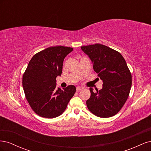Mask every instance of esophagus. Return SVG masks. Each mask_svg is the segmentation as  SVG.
<instances>
[{
	"mask_svg": "<svg viewBox=\"0 0 151 151\" xmlns=\"http://www.w3.org/2000/svg\"><path fill=\"white\" fill-rule=\"evenodd\" d=\"M82 89H83V87L78 86V87H77V88H76V90H77V91H81V90H82Z\"/></svg>",
	"mask_w": 151,
	"mask_h": 151,
	"instance_id": "obj_1",
	"label": "esophagus"
}]
</instances>
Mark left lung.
Returning a JSON list of instances; mask_svg holds the SVG:
<instances>
[{
    "instance_id": "left-lung-1",
    "label": "left lung",
    "mask_w": 151,
    "mask_h": 151,
    "mask_svg": "<svg viewBox=\"0 0 151 151\" xmlns=\"http://www.w3.org/2000/svg\"><path fill=\"white\" fill-rule=\"evenodd\" d=\"M90 58L93 69L103 81V88L94 92L86 104L89 110L101 118L113 116L122 109L129 96L132 75L124 58L118 52L96 43L81 47Z\"/></svg>"
}]
</instances>
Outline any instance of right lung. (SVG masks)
<instances>
[{
    "mask_svg": "<svg viewBox=\"0 0 151 151\" xmlns=\"http://www.w3.org/2000/svg\"><path fill=\"white\" fill-rule=\"evenodd\" d=\"M72 50L63 46L49 47L36 53L28 63L22 76V87L31 108L40 116L53 118L62 115L76 93L73 85L63 89L56 87L63 60Z\"/></svg>",
    "mask_w": 151,
    "mask_h": 151,
    "instance_id": "obj_1",
    "label": "right lung"
}]
</instances>
